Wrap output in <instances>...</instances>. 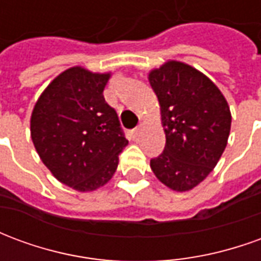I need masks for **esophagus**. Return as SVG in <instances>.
I'll use <instances>...</instances> for the list:
<instances>
[{
    "label": "esophagus",
    "mask_w": 261,
    "mask_h": 261,
    "mask_svg": "<svg viewBox=\"0 0 261 261\" xmlns=\"http://www.w3.org/2000/svg\"><path fill=\"white\" fill-rule=\"evenodd\" d=\"M140 128H141V125H138V127H136V128H134V130H133V134H134V136H138V134H140Z\"/></svg>",
    "instance_id": "1"
}]
</instances>
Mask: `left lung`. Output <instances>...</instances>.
Returning a JSON list of instances; mask_svg holds the SVG:
<instances>
[{
	"mask_svg": "<svg viewBox=\"0 0 261 261\" xmlns=\"http://www.w3.org/2000/svg\"><path fill=\"white\" fill-rule=\"evenodd\" d=\"M166 136L151 159L153 175L175 192L198 186L218 164L230 131L229 106L218 86L192 65L169 60L148 74Z\"/></svg>",
	"mask_w": 261,
	"mask_h": 261,
	"instance_id": "1",
	"label": "left lung"
}]
</instances>
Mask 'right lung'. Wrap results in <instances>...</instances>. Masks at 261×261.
I'll list each match as a JSON object with an SVG mask.
<instances>
[{
  "label": "right lung",
  "instance_id": "add662e5",
  "mask_svg": "<svg viewBox=\"0 0 261 261\" xmlns=\"http://www.w3.org/2000/svg\"><path fill=\"white\" fill-rule=\"evenodd\" d=\"M110 72L71 67L42 92L31 117V137L53 176L76 192L105 186L128 144L103 91Z\"/></svg>",
  "mask_w": 261,
  "mask_h": 261
}]
</instances>
